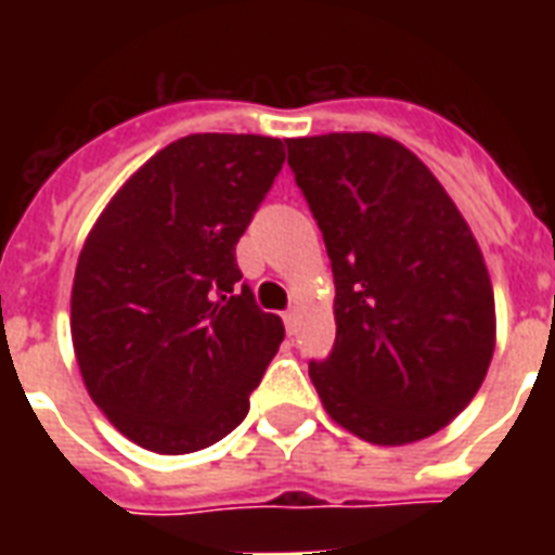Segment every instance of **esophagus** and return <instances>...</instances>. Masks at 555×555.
Wrapping results in <instances>:
<instances>
[{
	"instance_id": "obj_1",
	"label": "esophagus",
	"mask_w": 555,
	"mask_h": 555,
	"mask_svg": "<svg viewBox=\"0 0 555 555\" xmlns=\"http://www.w3.org/2000/svg\"><path fill=\"white\" fill-rule=\"evenodd\" d=\"M282 320H285L287 334H296V325H299V311H296V308H287V311L282 313Z\"/></svg>"
}]
</instances>
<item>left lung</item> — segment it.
Instances as JSON below:
<instances>
[{"label":"left lung","mask_w":555,"mask_h":555,"mask_svg":"<svg viewBox=\"0 0 555 555\" xmlns=\"http://www.w3.org/2000/svg\"><path fill=\"white\" fill-rule=\"evenodd\" d=\"M287 167L334 270L337 339L308 374L357 438H429L481 388L495 299L478 242L438 178L391 138L287 141Z\"/></svg>","instance_id":"obj_1"}]
</instances>
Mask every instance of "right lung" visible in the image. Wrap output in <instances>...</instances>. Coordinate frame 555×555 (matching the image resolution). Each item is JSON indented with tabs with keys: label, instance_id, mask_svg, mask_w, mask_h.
Returning a JSON list of instances; mask_svg holds the SVG:
<instances>
[{
	"label": "right lung",
	"instance_id": "right-lung-1",
	"mask_svg": "<svg viewBox=\"0 0 555 555\" xmlns=\"http://www.w3.org/2000/svg\"><path fill=\"white\" fill-rule=\"evenodd\" d=\"M285 164L261 134H190L117 192L82 244L72 339L100 412L138 447H212L250 409L285 328L256 305L235 244Z\"/></svg>",
	"mask_w": 555,
	"mask_h": 555
}]
</instances>
